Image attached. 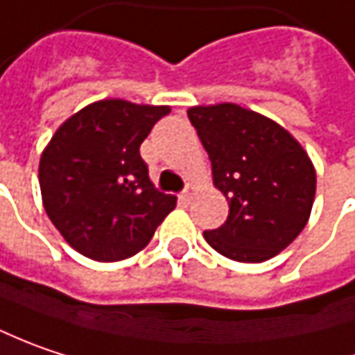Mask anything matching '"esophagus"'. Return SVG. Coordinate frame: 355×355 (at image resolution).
Listing matches in <instances>:
<instances>
[{"instance_id": "1", "label": "esophagus", "mask_w": 355, "mask_h": 355, "mask_svg": "<svg viewBox=\"0 0 355 355\" xmlns=\"http://www.w3.org/2000/svg\"><path fill=\"white\" fill-rule=\"evenodd\" d=\"M193 189H196V187L191 186V184H187L186 189L180 193V202H182V204H189V200H191V196H193Z\"/></svg>"}]
</instances>
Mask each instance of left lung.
I'll use <instances>...</instances> for the list:
<instances>
[{"instance_id":"8db88e82","label":"left lung","mask_w":355,"mask_h":355,"mask_svg":"<svg viewBox=\"0 0 355 355\" xmlns=\"http://www.w3.org/2000/svg\"><path fill=\"white\" fill-rule=\"evenodd\" d=\"M187 117L230 204L225 223L204 232L205 241L243 263L277 256L310 218L315 171L308 153L282 125L236 103L189 107Z\"/></svg>"}]
</instances>
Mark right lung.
<instances>
[{"mask_svg":"<svg viewBox=\"0 0 355 355\" xmlns=\"http://www.w3.org/2000/svg\"><path fill=\"white\" fill-rule=\"evenodd\" d=\"M166 105L103 99L71 116L40 159L44 207L65 241L96 261L141 252L175 198L155 189L139 155Z\"/></svg>","mask_w":355,"mask_h":355,"instance_id":"right-lung-1","label":"right lung"}]
</instances>
